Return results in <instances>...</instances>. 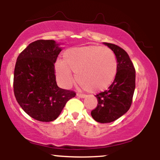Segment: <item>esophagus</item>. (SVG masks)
Here are the masks:
<instances>
[{
	"instance_id": "34e87169",
	"label": "esophagus",
	"mask_w": 160,
	"mask_h": 160,
	"mask_svg": "<svg viewBox=\"0 0 160 160\" xmlns=\"http://www.w3.org/2000/svg\"><path fill=\"white\" fill-rule=\"evenodd\" d=\"M77 96L79 98H84V97H86V95L81 94V93H77Z\"/></svg>"
}]
</instances>
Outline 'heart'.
Listing matches in <instances>:
<instances>
[{
	"label": "heart",
	"mask_w": 160,
	"mask_h": 160,
	"mask_svg": "<svg viewBox=\"0 0 160 160\" xmlns=\"http://www.w3.org/2000/svg\"><path fill=\"white\" fill-rule=\"evenodd\" d=\"M56 71L65 86H69L74 81L73 72L84 90L97 92L107 89L113 82L117 74V61L114 52L108 47H74L65 51L63 62H56Z\"/></svg>",
	"instance_id": "heart-1"
}]
</instances>
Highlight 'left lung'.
Listing matches in <instances>:
<instances>
[{"label": "left lung", "mask_w": 160, "mask_h": 160, "mask_svg": "<svg viewBox=\"0 0 160 160\" xmlns=\"http://www.w3.org/2000/svg\"><path fill=\"white\" fill-rule=\"evenodd\" d=\"M114 52L117 71L107 90L95 95L98 104L91 111L92 118L101 123L111 122L127 112L132 103L135 89V69L127 52L119 46L104 43Z\"/></svg>", "instance_id": "1"}]
</instances>
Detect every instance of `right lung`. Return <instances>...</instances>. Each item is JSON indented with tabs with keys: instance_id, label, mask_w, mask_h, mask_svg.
Segmentation results:
<instances>
[{
	"instance_id": "obj_1",
	"label": "right lung",
	"mask_w": 160,
	"mask_h": 160,
	"mask_svg": "<svg viewBox=\"0 0 160 160\" xmlns=\"http://www.w3.org/2000/svg\"><path fill=\"white\" fill-rule=\"evenodd\" d=\"M62 48L52 40L32 42L16 60L13 78L16 99L23 111L40 122H51L76 95L56 81V63Z\"/></svg>"
}]
</instances>
